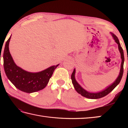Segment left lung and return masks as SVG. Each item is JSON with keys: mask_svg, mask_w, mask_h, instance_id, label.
Segmentation results:
<instances>
[{"mask_svg": "<svg viewBox=\"0 0 128 128\" xmlns=\"http://www.w3.org/2000/svg\"><path fill=\"white\" fill-rule=\"evenodd\" d=\"M112 36L113 37L114 40H115L116 42L118 44V48L119 52H120V54H121V58H122V63H121V68L120 70V73H119V75L118 76V78H116V80L114 82L112 85L110 86L109 87L105 89L103 91H101L100 92H98V93H90V92H88L85 90L84 88H82L80 85L78 84L76 81L75 78V69L73 71L72 76H71V78L72 80V83L74 85V88L75 90L76 91L78 94H80L81 96H82L88 98L90 99H98L100 98H102L103 97L106 96V95H107L108 94H110V92L112 91L113 90L114 88L116 87L117 86L119 82H120L121 79L123 76V71H124V68H123V66H124V52H123V48H122L120 43H119V40L118 37L116 36V35L114 34H112Z\"/></svg>", "mask_w": 128, "mask_h": 128, "instance_id": "8db88e82", "label": "left lung"}]
</instances>
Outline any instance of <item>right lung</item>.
Wrapping results in <instances>:
<instances>
[{
  "mask_svg": "<svg viewBox=\"0 0 128 128\" xmlns=\"http://www.w3.org/2000/svg\"><path fill=\"white\" fill-rule=\"evenodd\" d=\"M11 36L5 43L4 53V68L8 78L18 89L26 93L41 90L47 86L53 73L59 64L39 72L32 73L24 70L14 62L9 52Z\"/></svg>",
  "mask_w": 128,
  "mask_h": 128,
  "instance_id": "right-lung-1",
  "label": "right lung"
}]
</instances>
